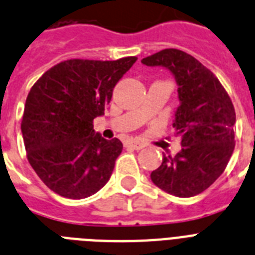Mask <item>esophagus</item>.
Instances as JSON below:
<instances>
[{
    "instance_id": "obj_1",
    "label": "esophagus",
    "mask_w": 255,
    "mask_h": 255,
    "mask_svg": "<svg viewBox=\"0 0 255 255\" xmlns=\"http://www.w3.org/2000/svg\"><path fill=\"white\" fill-rule=\"evenodd\" d=\"M127 146L128 148H132V149H136V150H140L145 146V144H142L141 141H138V140H131V141L127 142Z\"/></svg>"
}]
</instances>
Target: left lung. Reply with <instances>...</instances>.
Listing matches in <instances>:
<instances>
[{"label":"left lung","instance_id":"8db88e82","mask_svg":"<svg viewBox=\"0 0 255 255\" xmlns=\"http://www.w3.org/2000/svg\"><path fill=\"white\" fill-rule=\"evenodd\" d=\"M141 63L170 70L181 101L173 124L175 134L182 137L181 152L174 157L163 154L161 166L150 178L171 195H198L223 174L235 149L232 99L208 68L181 49H162Z\"/></svg>","mask_w":255,"mask_h":255}]
</instances>
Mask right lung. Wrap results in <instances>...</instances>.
Here are the masks:
<instances>
[{"instance_id":"1","label":"right lung","mask_w":255,"mask_h":255,"mask_svg":"<svg viewBox=\"0 0 255 255\" xmlns=\"http://www.w3.org/2000/svg\"><path fill=\"white\" fill-rule=\"evenodd\" d=\"M136 60H65L31 88L20 124L27 160L53 192L84 199L110 179L123 144L95 133L93 121Z\"/></svg>"}]
</instances>
